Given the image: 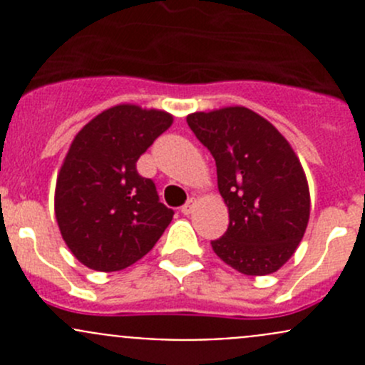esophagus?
Here are the masks:
<instances>
[{
  "label": "esophagus",
  "mask_w": 365,
  "mask_h": 365,
  "mask_svg": "<svg viewBox=\"0 0 365 365\" xmlns=\"http://www.w3.org/2000/svg\"><path fill=\"white\" fill-rule=\"evenodd\" d=\"M194 206H196V200H194V197H190V200L182 206L183 215H190V213H192V210H194Z\"/></svg>",
  "instance_id": "esophagus-1"
}]
</instances>
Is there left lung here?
<instances>
[{
	"instance_id": "left-lung-1",
	"label": "left lung",
	"mask_w": 365,
	"mask_h": 365,
	"mask_svg": "<svg viewBox=\"0 0 365 365\" xmlns=\"http://www.w3.org/2000/svg\"><path fill=\"white\" fill-rule=\"evenodd\" d=\"M187 123L215 159L230 212L213 252L244 275L274 274L295 254L311 213L297 153L270 121L244 106L192 113Z\"/></svg>"
}]
</instances>
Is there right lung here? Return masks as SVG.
<instances>
[{
  "label": "right lung",
  "mask_w": 365,
  "mask_h": 365,
  "mask_svg": "<svg viewBox=\"0 0 365 365\" xmlns=\"http://www.w3.org/2000/svg\"><path fill=\"white\" fill-rule=\"evenodd\" d=\"M173 114L120 104L76 134L56 180L54 213L70 252L84 267L118 272L148 254L173 219L155 183L135 169Z\"/></svg>",
  "instance_id": "1"
}]
</instances>
